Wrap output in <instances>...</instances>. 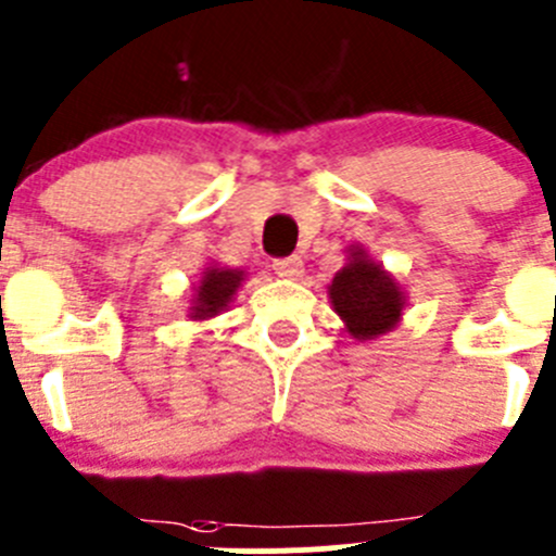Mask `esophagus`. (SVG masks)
Here are the masks:
<instances>
[{
    "label": "esophagus",
    "mask_w": 556,
    "mask_h": 556,
    "mask_svg": "<svg viewBox=\"0 0 556 556\" xmlns=\"http://www.w3.org/2000/svg\"><path fill=\"white\" fill-rule=\"evenodd\" d=\"M274 271L285 279H299L301 274H304V263H301L299 255L277 257V261H274Z\"/></svg>",
    "instance_id": "obj_1"
}]
</instances>
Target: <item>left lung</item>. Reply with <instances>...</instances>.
<instances>
[{"instance_id": "8db88e82", "label": "left lung", "mask_w": 556, "mask_h": 556, "mask_svg": "<svg viewBox=\"0 0 556 556\" xmlns=\"http://www.w3.org/2000/svg\"><path fill=\"white\" fill-rule=\"evenodd\" d=\"M330 304L352 339L371 341L401 323L406 295L401 285L363 247L352 244L346 266L328 285Z\"/></svg>"}]
</instances>
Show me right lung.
<instances>
[{"label":"right lung","mask_w":556,"mask_h":556,"mask_svg":"<svg viewBox=\"0 0 556 556\" xmlns=\"http://www.w3.org/2000/svg\"><path fill=\"white\" fill-rule=\"evenodd\" d=\"M244 282L242 268H223V266H206L201 274L199 285H195V295L190 301V319H210L220 314L231 304L237 295L239 285Z\"/></svg>","instance_id":"1"}]
</instances>
